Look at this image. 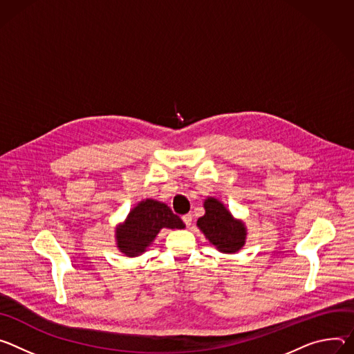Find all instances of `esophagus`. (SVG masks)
Masks as SVG:
<instances>
[{"instance_id": "1", "label": "esophagus", "mask_w": 354, "mask_h": 354, "mask_svg": "<svg viewBox=\"0 0 354 354\" xmlns=\"http://www.w3.org/2000/svg\"><path fill=\"white\" fill-rule=\"evenodd\" d=\"M183 221H184V223H185L187 226H191V222H192V215H191V214H187V215H184V216H183Z\"/></svg>"}]
</instances>
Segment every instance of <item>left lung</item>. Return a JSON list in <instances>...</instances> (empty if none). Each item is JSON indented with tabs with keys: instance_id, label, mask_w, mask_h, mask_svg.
I'll use <instances>...</instances> for the list:
<instances>
[{
	"instance_id": "left-lung-1",
	"label": "left lung",
	"mask_w": 354,
	"mask_h": 354,
	"mask_svg": "<svg viewBox=\"0 0 354 354\" xmlns=\"http://www.w3.org/2000/svg\"><path fill=\"white\" fill-rule=\"evenodd\" d=\"M205 215L197 221V226L205 238L222 253H236L246 242V226L234 219L229 209L216 198L208 197L204 203Z\"/></svg>"
}]
</instances>
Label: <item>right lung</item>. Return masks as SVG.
Masks as SVG:
<instances>
[{
    "mask_svg": "<svg viewBox=\"0 0 354 354\" xmlns=\"http://www.w3.org/2000/svg\"><path fill=\"white\" fill-rule=\"evenodd\" d=\"M163 227L184 229L185 225L166 204L151 198L140 201L116 227V246L128 257H136L146 252Z\"/></svg>",
    "mask_w": 354,
    "mask_h": 354,
    "instance_id": "add662e5",
    "label": "right lung"
}]
</instances>
